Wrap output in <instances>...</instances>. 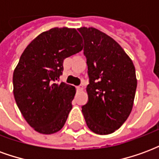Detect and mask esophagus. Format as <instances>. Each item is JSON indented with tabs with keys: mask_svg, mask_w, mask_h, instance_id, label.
Listing matches in <instances>:
<instances>
[{
	"mask_svg": "<svg viewBox=\"0 0 159 159\" xmlns=\"http://www.w3.org/2000/svg\"><path fill=\"white\" fill-rule=\"evenodd\" d=\"M76 89H77L78 92H81V91H83V85H79V86L76 87Z\"/></svg>",
	"mask_w": 159,
	"mask_h": 159,
	"instance_id": "esophagus-1",
	"label": "esophagus"
}]
</instances>
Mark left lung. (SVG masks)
Here are the masks:
<instances>
[{"label": "left lung", "mask_w": 159, "mask_h": 159, "mask_svg": "<svg viewBox=\"0 0 159 159\" xmlns=\"http://www.w3.org/2000/svg\"><path fill=\"white\" fill-rule=\"evenodd\" d=\"M89 84L82 107L89 129L98 134L115 132L132 111L137 87L133 61L113 38L93 27H81Z\"/></svg>", "instance_id": "obj_1"}]
</instances>
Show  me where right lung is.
I'll use <instances>...</instances> for the list:
<instances>
[{"instance_id":"obj_1","label":"right lung","mask_w":159,"mask_h":159,"mask_svg":"<svg viewBox=\"0 0 159 159\" xmlns=\"http://www.w3.org/2000/svg\"><path fill=\"white\" fill-rule=\"evenodd\" d=\"M74 28H52L36 36L20 56L13 71V95L23 117L38 133L62 129L76 94V88L54 83L62 75L66 58L83 48Z\"/></svg>"}]
</instances>
